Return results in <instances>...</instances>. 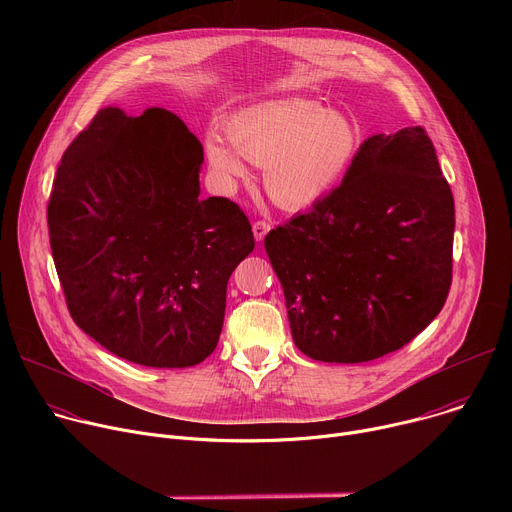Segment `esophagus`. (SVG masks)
Returning a JSON list of instances; mask_svg holds the SVG:
<instances>
[{"label":"esophagus","mask_w":512,"mask_h":512,"mask_svg":"<svg viewBox=\"0 0 512 512\" xmlns=\"http://www.w3.org/2000/svg\"><path fill=\"white\" fill-rule=\"evenodd\" d=\"M269 229H271L269 223H265V221H255V223H253V237H255V241H263L265 235L269 233Z\"/></svg>","instance_id":"34e87169"}]
</instances>
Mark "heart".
<instances>
[{"mask_svg":"<svg viewBox=\"0 0 512 512\" xmlns=\"http://www.w3.org/2000/svg\"><path fill=\"white\" fill-rule=\"evenodd\" d=\"M227 139L210 133L204 160L227 188L249 178L245 159L263 168L269 198L285 210H302L326 198L352 168L362 133L356 121L312 99L249 105L229 117Z\"/></svg>","mask_w":512,"mask_h":512,"instance_id":"b5f03b06","label":"heart"}]
</instances>
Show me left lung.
Segmentation results:
<instances>
[{"label":"left lung","mask_w":512,"mask_h":512,"mask_svg":"<svg viewBox=\"0 0 512 512\" xmlns=\"http://www.w3.org/2000/svg\"><path fill=\"white\" fill-rule=\"evenodd\" d=\"M454 223L427 133L369 137L338 188L265 237L296 346L367 362L411 342L446 304Z\"/></svg>","instance_id":"8db88e82"}]
</instances>
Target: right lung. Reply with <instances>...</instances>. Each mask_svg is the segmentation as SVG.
I'll use <instances>...</instances> for the list:
<instances>
[{
    "instance_id": "add662e5",
    "label": "right lung",
    "mask_w": 512,
    "mask_h": 512,
    "mask_svg": "<svg viewBox=\"0 0 512 512\" xmlns=\"http://www.w3.org/2000/svg\"><path fill=\"white\" fill-rule=\"evenodd\" d=\"M202 162L174 113L105 107L56 170L48 231L68 312L143 367H194L216 348L229 277L255 247L235 202L200 198Z\"/></svg>"
}]
</instances>
